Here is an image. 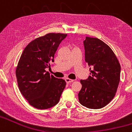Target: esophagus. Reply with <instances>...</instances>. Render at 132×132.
I'll return each instance as SVG.
<instances>
[{"label": "esophagus", "mask_w": 132, "mask_h": 132, "mask_svg": "<svg viewBox=\"0 0 132 132\" xmlns=\"http://www.w3.org/2000/svg\"><path fill=\"white\" fill-rule=\"evenodd\" d=\"M65 81H66V82L67 83H71V82H73L74 81V80H73V79H69V78H66L65 79Z\"/></svg>", "instance_id": "esophagus-1"}]
</instances>
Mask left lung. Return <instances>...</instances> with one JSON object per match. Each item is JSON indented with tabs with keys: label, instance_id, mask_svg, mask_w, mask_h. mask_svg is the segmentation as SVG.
I'll return each instance as SVG.
<instances>
[{
	"label": "left lung",
	"instance_id": "8db88e82",
	"mask_svg": "<svg viewBox=\"0 0 132 132\" xmlns=\"http://www.w3.org/2000/svg\"><path fill=\"white\" fill-rule=\"evenodd\" d=\"M85 61L90 76L80 80L79 101L82 106L99 109L106 106L116 95L120 79V64L112 49L96 38L86 37L83 42Z\"/></svg>",
	"mask_w": 132,
	"mask_h": 132
}]
</instances>
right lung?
Segmentation results:
<instances>
[{
	"mask_svg": "<svg viewBox=\"0 0 132 132\" xmlns=\"http://www.w3.org/2000/svg\"><path fill=\"white\" fill-rule=\"evenodd\" d=\"M67 34L49 33L28 44L16 69L20 91L30 105L47 109L59 102L66 85L65 80L46 72L59 45Z\"/></svg>",
	"mask_w": 132,
	"mask_h": 132,
	"instance_id": "right-lung-1",
	"label": "right lung"
}]
</instances>
